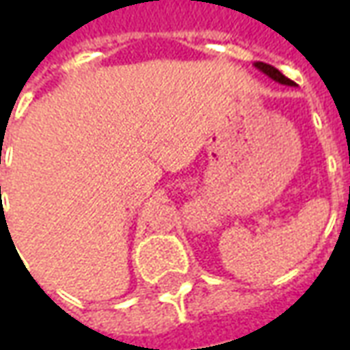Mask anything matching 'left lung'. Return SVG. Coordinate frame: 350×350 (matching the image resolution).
<instances>
[{
  "instance_id": "8db88e82",
  "label": "left lung",
  "mask_w": 350,
  "mask_h": 350,
  "mask_svg": "<svg viewBox=\"0 0 350 350\" xmlns=\"http://www.w3.org/2000/svg\"><path fill=\"white\" fill-rule=\"evenodd\" d=\"M255 67H257L258 71H262L264 75H268L271 80H275V82H279V84H286V86H294V82L291 79H286L283 72H279L275 67H271V65L268 64H262V62H257L255 64Z\"/></svg>"
}]
</instances>
